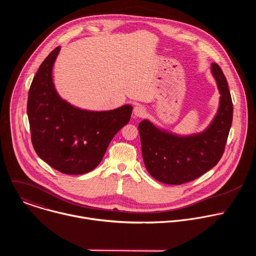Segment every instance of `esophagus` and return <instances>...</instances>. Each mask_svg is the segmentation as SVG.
<instances>
[{"label":"esophagus","mask_w":256,"mask_h":256,"mask_svg":"<svg viewBox=\"0 0 256 256\" xmlns=\"http://www.w3.org/2000/svg\"><path fill=\"white\" fill-rule=\"evenodd\" d=\"M134 114L136 118H142L146 114V108L142 105H136L134 108Z\"/></svg>","instance_id":"esophagus-1"}]
</instances>
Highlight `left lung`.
I'll return each instance as SVG.
<instances>
[{
    "label": "left lung",
    "mask_w": 256,
    "mask_h": 256,
    "mask_svg": "<svg viewBox=\"0 0 256 256\" xmlns=\"http://www.w3.org/2000/svg\"><path fill=\"white\" fill-rule=\"evenodd\" d=\"M210 70L221 97L218 112L206 130L178 136L147 120L138 124L146 169L162 184L179 186L192 181L216 166L223 156L233 120V103L221 68L212 62Z\"/></svg>",
    "instance_id": "left-lung-1"
}]
</instances>
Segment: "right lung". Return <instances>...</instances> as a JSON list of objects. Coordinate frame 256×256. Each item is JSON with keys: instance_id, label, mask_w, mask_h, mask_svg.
I'll return each mask as SVG.
<instances>
[{"instance_id": "right-lung-1", "label": "right lung", "mask_w": 256, "mask_h": 256, "mask_svg": "<svg viewBox=\"0 0 256 256\" xmlns=\"http://www.w3.org/2000/svg\"><path fill=\"white\" fill-rule=\"evenodd\" d=\"M58 46L34 76L27 102L33 148L54 169L70 175L85 174L101 162L109 142L130 120L132 107L90 112L72 106L58 94L52 66Z\"/></svg>"}]
</instances>
